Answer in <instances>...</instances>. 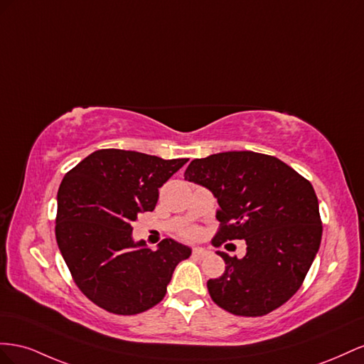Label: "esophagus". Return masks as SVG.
Wrapping results in <instances>:
<instances>
[{
  "instance_id": "1",
  "label": "esophagus",
  "mask_w": 364,
  "mask_h": 364,
  "mask_svg": "<svg viewBox=\"0 0 364 364\" xmlns=\"http://www.w3.org/2000/svg\"><path fill=\"white\" fill-rule=\"evenodd\" d=\"M209 253H210V252L207 250L205 247H195L193 252H192V255H193L195 257H205Z\"/></svg>"
}]
</instances>
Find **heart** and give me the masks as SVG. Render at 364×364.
<instances>
[{
    "mask_svg": "<svg viewBox=\"0 0 364 364\" xmlns=\"http://www.w3.org/2000/svg\"><path fill=\"white\" fill-rule=\"evenodd\" d=\"M186 235H188V236H195V230H189Z\"/></svg>",
    "mask_w": 364,
    "mask_h": 364,
    "instance_id": "1",
    "label": "heart"
}]
</instances>
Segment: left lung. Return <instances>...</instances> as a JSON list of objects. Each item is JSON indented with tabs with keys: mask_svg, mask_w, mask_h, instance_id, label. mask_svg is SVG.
<instances>
[{
	"mask_svg": "<svg viewBox=\"0 0 364 364\" xmlns=\"http://www.w3.org/2000/svg\"><path fill=\"white\" fill-rule=\"evenodd\" d=\"M184 180L209 189L220 204L216 220L221 225L213 244H247L241 259L216 252L225 272L207 282L213 302L232 314L257 317L293 297L321 241L311 183L279 159L253 151L195 159Z\"/></svg>",
	"mask_w": 364,
	"mask_h": 364,
	"instance_id": "8db88e82",
	"label": "left lung"
}]
</instances>
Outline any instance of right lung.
<instances>
[{
  "label": "right lung",
  "mask_w": 364,
  "mask_h": 364,
  "mask_svg": "<svg viewBox=\"0 0 364 364\" xmlns=\"http://www.w3.org/2000/svg\"><path fill=\"white\" fill-rule=\"evenodd\" d=\"M188 163L123 149L90 154L65 173L58 192L56 241L76 285L91 302L120 316L164 297L191 247L166 237L155 252L134 241L132 223L152 212L159 188Z\"/></svg>",
  "instance_id": "right-lung-1"
}]
</instances>
